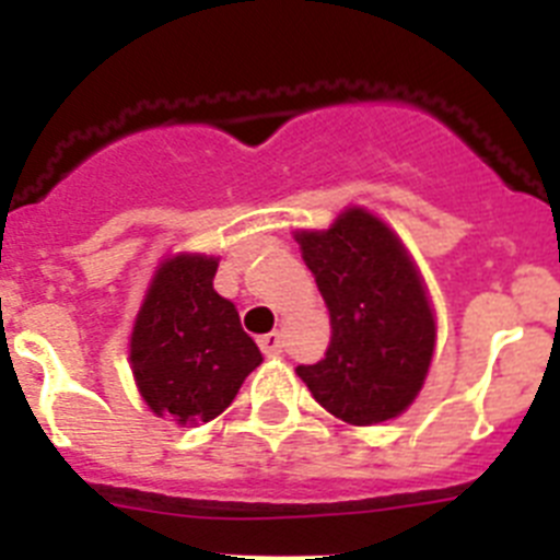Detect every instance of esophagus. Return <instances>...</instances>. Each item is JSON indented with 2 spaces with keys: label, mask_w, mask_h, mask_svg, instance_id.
<instances>
[{
  "label": "esophagus",
  "mask_w": 560,
  "mask_h": 560,
  "mask_svg": "<svg viewBox=\"0 0 560 560\" xmlns=\"http://www.w3.org/2000/svg\"><path fill=\"white\" fill-rule=\"evenodd\" d=\"M257 345H260V350H264L266 355H275L283 350V336L277 334V330H271V334L257 336Z\"/></svg>",
  "instance_id": "esophagus-1"
}]
</instances>
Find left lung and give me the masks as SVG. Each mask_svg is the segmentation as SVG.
<instances>
[{
    "label": "left lung",
    "mask_w": 560,
    "mask_h": 560,
    "mask_svg": "<svg viewBox=\"0 0 560 560\" xmlns=\"http://www.w3.org/2000/svg\"><path fill=\"white\" fill-rule=\"evenodd\" d=\"M296 244L330 311L325 359L296 375L345 423L398 418L423 387L434 350V316L407 249L355 207L330 230L300 232Z\"/></svg>",
    "instance_id": "obj_1"
}]
</instances>
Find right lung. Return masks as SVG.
Wrapping results in <instances>:
<instances>
[{
  "mask_svg": "<svg viewBox=\"0 0 560 560\" xmlns=\"http://www.w3.org/2000/svg\"><path fill=\"white\" fill-rule=\"evenodd\" d=\"M219 260L176 255L156 269L131 334L142 398L176 423L219 418L264 361L230 300L212 289Z\"/></svg>",
  "mask_w": 560,
  "mask_h": 560,
  "instance_id": "1",
  "label": "right lung"
}]
</instances>
